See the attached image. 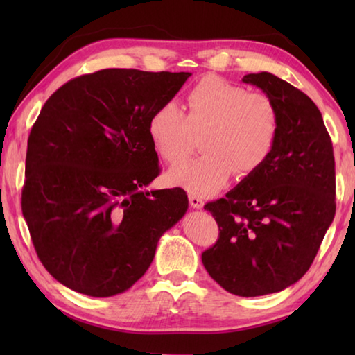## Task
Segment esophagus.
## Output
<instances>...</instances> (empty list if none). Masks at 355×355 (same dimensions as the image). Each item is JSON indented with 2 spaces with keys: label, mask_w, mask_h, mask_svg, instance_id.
Listing matches in <instances>:
<instances>
[{
  "label": "esophagus",
  "mask_w": 355,
  "mask_h": 355,
  "mask_svg": "<svg viewBox=\"0 0 355 355\" xmlns=\"http://www.w3.org/2000/svg\"><path fill=\"white\" fill-rule=\"evenodd\" d=\"M189 202L193 209H201L202 206H205V201H202V198L198 197V195H193V193H189Z\"/></svg>",
  "instance_id": "1"
}]
</instances>
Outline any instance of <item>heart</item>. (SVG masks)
<instances>
[{
  "mask_svg": "<svg viewBox=\"0 0 355 355\" xmlns=\"http://www.w3.org/2000/svg\"><path fill=\"white\" fill-rule=\"evenodd\" d=\"M200 132L205 154L173 168L168 180L205 197L220 191L232 172L244 178L267 163L277 141L279 112L268 96L209 74L187 89L186 114L177 103L164 102L148 119L149 139L169 164L191 155Z\"/></svg>",
  "mask_w": 355,
  "mask_h": 355,
  "instance_id": "obj_1",
  "label": "heart"
}]
</instances>
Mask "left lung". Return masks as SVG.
Instances as JSON below:
<instances>
[{"mask_svg": "<svg viewBox=\"0 0 355 355\" xmlns=\"http://www.w3.org/2000/svg\"><path fill=\"white\" fill-rule=\"evenodd\" d=\"M279 112L273 154L259 171L205 206L220 229L201 261L225 291L243 297L282 291L302 277L336 215L333 143L305 93L267 71L245 74Z\"/></svg>", "mask_w": 355, "mask_h": 355, "instance_id": "left-lung-1", "label": "left lung"}]
</instances>
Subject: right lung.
<instances>
[{
	"label": "right lung",
	"mask_w": 355,
	"mask_h": 355,
	"mask_svg": "<svg viewBox=\"0 0 355 355\" xmlns=\"http://www.w3.org/2000/svg\"><path fill=\"white\" fill-rule=\"evenodd\" d=\"M189 76L107 69L69 80L44 103L27 141L21 207L37 258L62 285L93 297L123 293L186 214L182 187H143L160 173L149 114Z\"/></svg>",
	"instance_id": "add662e5"
}]
</instances>
